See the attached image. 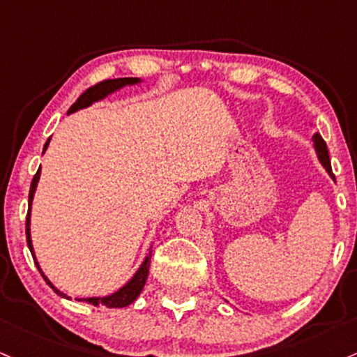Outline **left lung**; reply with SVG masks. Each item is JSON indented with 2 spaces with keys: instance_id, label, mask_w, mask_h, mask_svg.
<instances>
[{
  "instance_id": "left-lung-1",
  "label": "left lung",
  "mask_w": 357,
  "mask_h": 357,
  "mask_svg": "<svg viewBox=\"0 0 357 357\" xmlns=\"http://www.w3.org/2000/svg\"><path fill=\"white\" fill-rule=\"evenodd\" d=\"M313 140V147H315V152H317V158H319L320 164L327 169L328 174H331V178L334 179V174H332V169H331V158H328V151H327V144H325V140L322 139V135L320 134H315L312 137Z\"/></svg>"
}]
</instances>
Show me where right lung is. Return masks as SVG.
Here are the masks:
<instances>
[{"label":"right lung","mask_w":357,"mask_h":357,"mask_svg":"<svg viewBox=\"0 0 357 357\" xmlns=\"http://www.w3.org/2000/svg\"><path fill=\"white\" fill-rule=\"evenodd\" d=\"M140 81H142V79H139V77H119V79L101 81V83H98L95 86H91V88L86 89L83 95L77 98L76 103H74L73 107L69 108L68 113H74V112H77V109H83L86 107H89V105L95 103V101L103 100V98H107L108 95H112V93L119 91V89L123 88V86L137 84V83H140ZM49 142H50V139H47L45 146H44V152L47 151V147H49ZM38 179H40V169H38L37 174L33 176L32 185H30L29 213H26V242H29V249H30V252H32L35 264H37L38 271H40L42 276H44V280L47 281V284H49V287L52 288L54 291L57 293V295H61V296H64V298H68V295H66V293L59 291V289L54 287V284L50 283L49 280H47V276H45L44 273H42L40 266H38V262H37V259H35V254H33L32 237H30V210H32L33 195H35V190H37ZM149 266H151V250H149V254L146 256V259H144L142 264H140V268L137 269V273L134 274V276H132V280H128L127 283H125L123 287L119 289V291L112 293V295H108V296H91V298H76V300L77 301H88V303L95 305V307H107V308H123V307H127V305L134 303V301L137 300V296H139L140 291H142V289H144V284H146L147 276H149Z\"/></svg>","instance_id":"obj_1"}]
</instances>
